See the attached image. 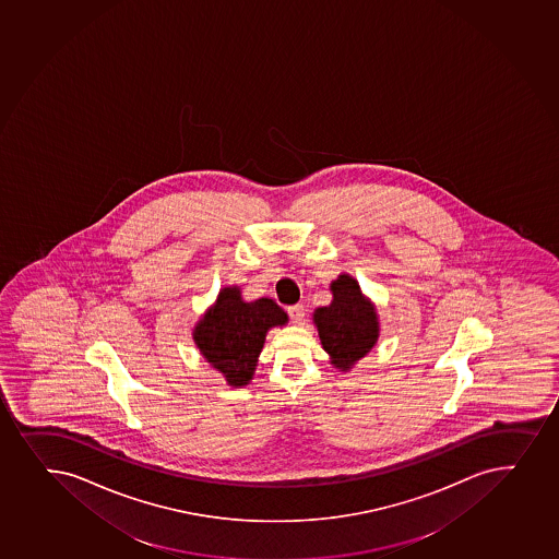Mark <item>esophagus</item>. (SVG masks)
<instances>
[{
    "label": "esophagus",
    "instance_id": "esophagus-1",
    "mask_svg": "<svg viewBox=\"0 0 559 559\" xmlns=\"http://www.w3.org/2000/svg\"><path fill=\"white\" fill-rule=\"evenodd\" d=\"M288 314L295 323H301L302 318H305V307L302 305H292V307H288Z\"/></svg>",
    "mask_w": 559,
    "mask_h": 559
}]
</instances>
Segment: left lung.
I'll return each mask as SVG.
<instances>
[{"label":"left lung","mask_w":559,"mask_h":559,"mask_svg":"<svg viewBox=\"0 0 559 559\" xmlns=\"http://www.w3.org/2000/svg\"><path fill=\"white\" fill-rule=\"evenodd\" d=\"M331 292L333 301L329 307L316 308L314 323L331 365L340 371H349L377 344V310L347 273L331 283Z\"/></svg>","instance_id":"obj_1"}]
</instances>
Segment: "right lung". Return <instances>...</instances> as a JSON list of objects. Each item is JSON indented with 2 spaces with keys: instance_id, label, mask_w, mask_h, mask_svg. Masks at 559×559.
Instances as JSON below:
<instances>
[{
  "instance_id": "1",
  "label": "right lung",
  "mask_w": 559,
  "mask_h": 559,
  "mask_svg": "<svg viewBox=\"0 0 559 559\" xmlns=\"http://www.w3.org/2000/svg\"><path fill=\"white\" fill-rule=\"evenodd\" d=\"M288 323V314L270 297L245 302L238 286L223 288L193 331V340L212 368L230 386L249 384L265 334Z\"/></svg>"
}]
</instances>
